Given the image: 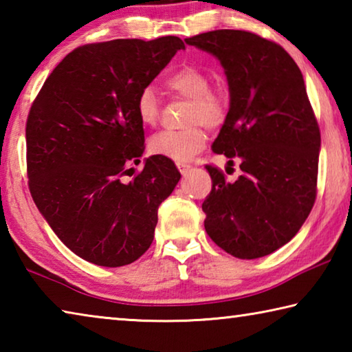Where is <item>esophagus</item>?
Returning a JSON list of instances; mask_svg holds the SVG:
<instances>
[{
  "label": "esophagus",
  "mask_w": 352,
  "mask_h": 352,
  "mask_svg": "<svg viewBox=\"0 0 352 352\" xmlns=\"http://www.w3.org/2000/svg\"><path fill=\"white\" fill-rule=\"evenodd\" d=\"M178 170L182 172V175H186L188 172L190 170V166H189V164H183V163H180V164H178Z\"/></svg>",
  "instance_id": "obj_1"
}]
</instances>
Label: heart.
Returning a JSON list of instances; mask_svg holds the SVG:
<instances>
[{
    "label": "heart",
    "instance_id": "b5f03b06",
    "mask_svg": "<svg viewBox=\"0 0 352 352\" xmlns=\"http://www.w3.org/2000/svg\"><path fill=\"white\" fill-rule=\"evenodd\" d=\"M166 85L172 93L192 100L186 116L188 129L164 130L148 140V152L177 163H188L206 146L208 129H217L228 115V96L222 90H212L211 79L205 71L195 67H182L174 71ZM135 111L146 127L157 126L160 119V99L153 87H144L135 100Z\"/></svg>",
    "mask_w": 352,
    "mask_h": 352
}]
</instances>
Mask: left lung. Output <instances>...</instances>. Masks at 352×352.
<instances>
[{
  "label": "left lung",
  "mask_w": 352,
  "mask_h": 352,
  "mask_svg": "<svg viewBox=\"0 0 352 352\" xmlns=\"http://www.w3.org/2000/svg\"><path fill=\"white\" fill-rule=\"evenodd\" d=\"M184 41L225 69L230 110L212 151L242 170L230 183L206 166L205 230L234 258H262L300 231L317 197L321 138L305 79L284 47L253 32L219 29Z\"/></svg>",
  "instance_id": "obj_1"
}]
</instances>
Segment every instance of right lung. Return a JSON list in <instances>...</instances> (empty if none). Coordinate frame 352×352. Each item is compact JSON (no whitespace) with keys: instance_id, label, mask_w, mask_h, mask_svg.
Instances as JSON below:
<instances>
[{"instance_id":"right-lung-1","label":"right lung","mask_w":352,"mask_h":352,"mask_svg":"<svg viewBox=\"0 0 352 352\" xmlns=\"http://www.w3.org/2000/svg\"><path fill=\"white\" fill-rule=\"evenodd\" d=\"M184 43L118 38L76 47L41 87L26 122L29 190L41 216L79 258L102 267L132 264L147 252L158 206L180 172L152 155L140 163L144 129L135 100Z\"/></svg>"}]
</instances>
